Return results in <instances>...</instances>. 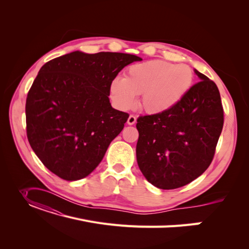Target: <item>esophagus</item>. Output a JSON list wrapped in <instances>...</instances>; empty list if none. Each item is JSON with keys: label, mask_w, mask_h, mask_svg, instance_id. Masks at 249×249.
<instances>
[{"label": "esophagus", "mask_w": 249, "mask_h": 249, "mask_svg": "<svg viewBox=\"0 0 249 249\" xmlns=\"http://www.w3.org/2000/svg\"><path fill=\"white\" fill-rule=\"evenodd\" d=\"M136 119H137V118H136L134 115H130V116L128 117L127 123H128L129 125H133V124L136 123Z\"/></svg>", "instance_id": "esophagus-1"}]
</instances>
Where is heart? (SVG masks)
Returning <instances> with one entry per match:
<instances>
[{"label": "heart", "mask_w": 249, "mask_h": 249, "mask_svg": "<svg viewBox=\"0 0 249 249\" xmlns=\"http://www.w3.org/2000/svg\"><path fill=\"white\" fill-rule=\"evenodd\" d=\"M194 81L187 64L149 60L129 67L125 77L116 76L110 85V97L123 110L135 106L141 95V107L151 114L171 110L185 98Z\"/></svg>", "instance_id": "heart-1"}]
</instances>
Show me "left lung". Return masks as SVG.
I'll list each match as a JSON object with an SVG mask.
<instances>
[{"instance_id":"1","label":"left lung","mask_w":249,"mask_h":249,"mask_svg":"<svg viewBox=\"0 0 249 249\" xmlns=\"http://www.w3.org/2000/svg\"><path fill=\"white\" fill-rule=\"evenodd\" d=\"M195 72L201 81L177 106L137 119V163L159 189H178L200 177L213 160L223 128L224 112L216 84L197 70Z\"/></svg>"}]
</instances>
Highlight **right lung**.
I'll list each match as a JSON object with an SVG mask.
<instances>
[{"instance_id": "1", "label": "right lung", "mask_w": 249, "mask_h": 249, "mask_svg": "<svg viewBox=\"0 0 249 249\" xmlns=\"http://www.w3.org/2000/svg\"><path fill=\"white\" fill-rule=\"evenodd\" d=\"M140 57L73 51L39 71L26 100V131L38 159L57 177L77 180L102 161L129 114L112 108L111 82Z\"/></svg>"}]
</instances>
